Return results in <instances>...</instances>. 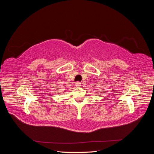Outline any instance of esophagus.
<instances>
[{"label":"esophagus","mask_w":154,"mask_h":154,"mask_svg":"<svg viewBox=\"0 0 154 154\" xmlns=\"http://www.w3.org/2000/svg\"><path fill=\"white\" fill-rule=\"evenodd\" d=\"M80 85H81V83H80V82H78L76 83V87H80Z\"/></svg>","instance_id":"34e87169"}]
</instances>
